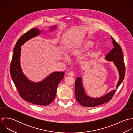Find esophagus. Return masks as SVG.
<instances>
[{
    "label": "esophagus",
    "mask_w": 133,
    "mask_h": 133,
    "mask_svg": "<svg viewBox=\"0 0 133 133\" xmlns=\"http://www.w3.org/2000/svg\"><path fill=\"white\" fill-rule=\"evenodd\" d=\"M68 75L69 76H73L74 75V72H73V71H70V72L68 73Z\"/></svg>",
    "instance_id": "obj_1"
}]
</instances>
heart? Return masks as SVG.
<instances>
[{"label": "heart", "mask_w": 133, "mask_h": 133, "mask_svg": "<svg viewBox=\"0 0 133 133\" xmlns=\"http://www.w3.org/2000/svg\"><path fill=\"white\" fill-rule=\"evenodd\" d=\"M94 45L93 42L90 40H85L80 44L71 48L69 50V54L72 57H77L81 54L85 53L91 50ZM64 59L68 61V58L66 56H64Z\"/></svg>", "instance_id": "heart-1"}]
</instances>
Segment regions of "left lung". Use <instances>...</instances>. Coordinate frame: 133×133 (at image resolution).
<instances>
[{"mask_svg": "<svg viewBox=\"0 0 133 133\" xmlns=\"http://www.w3.org/2000/svg\"><path fill=\"white\" fill-rule=\"evenodd\" d=\"M113 40V49L105 56V59L108 61H112L117 68L119 79L116 89H117L124 79L125 68L123 62L122 51L120 45L111 37ZM115 93V90L108 93L100 97L93 98L87 95L82 84V78L77 77L75 81V96L76 100L82 106L85 107H95L96 106L105 103L111 100Z\"/></svg>", "mask_w": 133, "mask_h": 133, "instance_id": "1", "label": "left lung"}]
</instances>
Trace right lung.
I'll list each match as a JSON object with an SVG mask.
<instances>
[{
    "label": "right lung",
    "mask_w": 133,
    "mask_h": 133,
    "mask_svg": "<svg viewBox=\"0 0 133 133\" xmlns=\"http://www.w3.org/2000/svg\"><path fill=\"white\" fill-rule=\"evenodd\" d=\"M57 28V26L54 25L50 27V31ZM42 30L33 28L19 38L14 49L10 71L13 82L22 99L35 105H47L55 99L58 85L63 79L64 72H53L43 80L35 82L25 76L20 65L21 45L40 34Z\"/></svg>",
    "instance_id": "1"
}]
</instances>
